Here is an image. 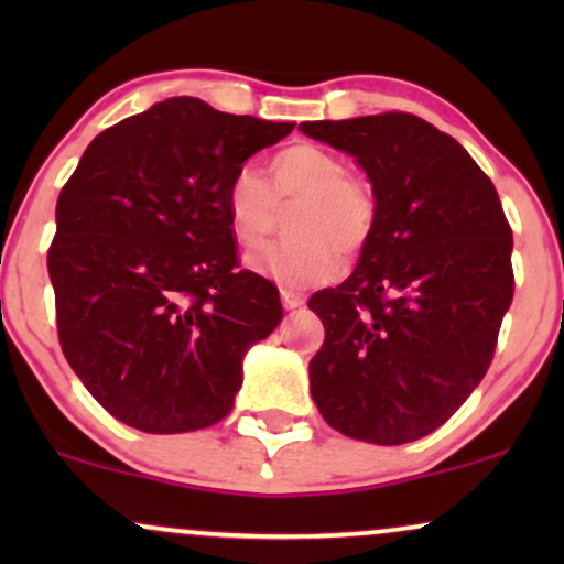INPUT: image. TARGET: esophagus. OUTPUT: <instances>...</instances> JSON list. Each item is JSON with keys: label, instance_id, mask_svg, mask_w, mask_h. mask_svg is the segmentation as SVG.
<instances>
[{"label": "esophagus", "instance_id": "esophagus-1", "mask_svg": "<svg viewBox=\"0 0 564 564\" xmlns=\"http://www.w3.org/2000/svg\"><path fill=\"white\" fill-rule=\"evenodd\" d=\"M281 302L286 310H296L304 304V294H300V291H291V289H281Z\"/></svg>", "mask_w": 564, "mask_h": 564}]
</instances>
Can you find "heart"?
I'll use <instances>...</instances> for the list:
<instances>
[{"instance_id": "obj_1", "label": "heart", "mask_w": 564, "mask_h": 564, "mask_svg": "<svg viewBox=\"0 0 564 564\" xmlns=\"http://www.w3.org/2000/svg\"><path fill=\"white\" fill-rule=\"evenodd\" d=\"M268 172L270 185L251 166L232 174L225 193L232 236L243 246L262 243L275 230L281 206L300 200L289 219L294 238L264 246L246 262L289 289L332 281L339 273V251L360 254L377 228L371 183L349 174L336 153L307 142L275 153Z\"/></svg>"}]
</instances>
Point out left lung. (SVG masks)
Listing matches in <instances>:
<instances>
[{
	"instance_id": "left-lung-1",
	"label": "left lung",
	"mask_w": 564,
	"mask_h": 564,
	"mask_svg": "<svg viewBox=\"0 0 564 564\" xmlns=\"http://www.w3.org/2000/svg\"><path fill=\"white\" fill-rule=\"evenodd\" d=\"M377 196V228L336 289L307 307L326 328L310 394L341 435L403 445L445 424L480 384L514 294L511 228L475 159L411 113L304 121Z\"/></svg>"
}]
</instances>
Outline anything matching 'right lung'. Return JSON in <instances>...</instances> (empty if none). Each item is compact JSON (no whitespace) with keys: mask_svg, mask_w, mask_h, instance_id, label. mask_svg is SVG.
Instances as JSON below:
<instances>
[{"mask_svg":"<svg viewBox=\"0 0 564 564\" xmlns=\"http://www.w3.org/2000/svg\"><path fill=\"white\" fill-rule=\"evenodd\" d=\"M294 129L170 97L89 142L55 206L47 270L63 355L111 416L151 435L230 413L243 358L283 318L238 270L225 193Z\"/></svg>","mask_w":564,"mask_h":564,"instance_id":"right-lung-1","label":"right lung"}]
</instances>
